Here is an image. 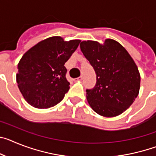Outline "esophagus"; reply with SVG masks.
Returning <instances> with one entry per match:
<instances>
[{
    "label": "esophagus",
    "instance_id": "esophagus-1",
    "mask_svg": "<svg viewBox=\"0 0 156 156\" xmlns=\"http://www.w3.org/2000/svg\"><path fill=\"white\" fill-rule=\"evenodd\" d=\"M83 80V76H79L78 78H76L75 81H80V80Z\"/></svg>",
    "mask_w": 156,
    "mask_h": 156
}]
</instances>
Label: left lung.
<instances>
[{
    "mask_svg": "<svg viewBox=\"0 0 156 156\" xmlns=\"http://www.w3.org/2000/svg\"><path fill=\"white\" fill-rule=\"evenodd\" d=\"M80 49L96 73V84L87 89V99L99 115L113 117L120 115L133 104L140 90L138 69L127 51L117 41L80 43Z\"/></svg>",
    "mask_w": 156,
    "mask_h": 156,
    "instance_id": "8db88e82",
    "label": "left lung"
}]
</instances>
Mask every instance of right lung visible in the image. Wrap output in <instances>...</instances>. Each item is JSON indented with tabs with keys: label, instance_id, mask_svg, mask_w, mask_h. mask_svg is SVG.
<instances>
[{
	"label": "right lung",
	"instance_id": "obj_1",
	"mask_svg": "<svg viewBox=\"0 0 156 156\" xmlns=\"http://www.w3.org/2000/svg\"><path fill=\"white\" fill-rule=\"evenodd\" d=\"M80 43V40L65 41L61 37H49L23 55L18 64L16 81L30 105L48 108L62 100L69 89L65 63Z\"/></svg>",
	"mask_w": 156,
	"mask_h": 156
}]
</instances>
